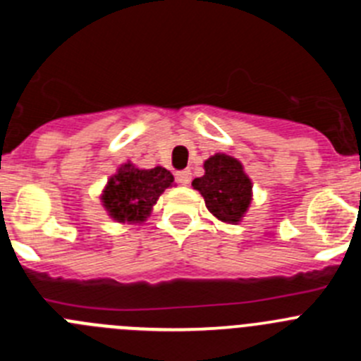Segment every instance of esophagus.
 <instances>
[{
	"mask_svg": "<svg viewBox=\"0 0 361 361\" xmlns=\"http://www.w3.org/2000/svg\"><path fill=\"white\" fill-rule=\"evenodd\" d=\"M175 178H177V183H180V184H184V186H186V184L191 183V171L190 170L177 171Z\"/></svg>",
	"mask_w": 361,
	"mask_h": 361,
	"instance_id": "esophagus-1",
	"label": "esophagus"
}]
</instances>
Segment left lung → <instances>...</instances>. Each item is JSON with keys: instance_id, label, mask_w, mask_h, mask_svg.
<instances>
[{"instance_id": "left-lung-1", "label": "left lung", "mask_w": 361, "mask_h": 361, "mask_svg": "<svg viewBox=\"0 0 361 361\" xmlns=\"http://www.w3.org/2000/svg\"><path fill=\"white\" fill-rule=\"evenodd\" d=\"M191 186L200 191L209 213L228 224L240 222L253 197V184L242 162L226 153H215L204 162V175Z\"/></svg>"}]
</instances>
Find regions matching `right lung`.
Instances as JSON below:
<instances>
[{
  "mask_svg": "<svg viewBox=\"0 0 361 361\" xmlns=\"http://www.w3.org/2000/svg\"><path fill=\"white\" fill-rule=\"evenodd\" d=\"M173 184V175L157 166L152 170H139L133 164H123L110 177L103 191V206L117 222H145L166 188Z\"/></svg>",
  "mask_w": 361,
  "mask_h": 361,
  "instance_id": "right-lung-1",
  "label": "right lung"
}]
</instances>
